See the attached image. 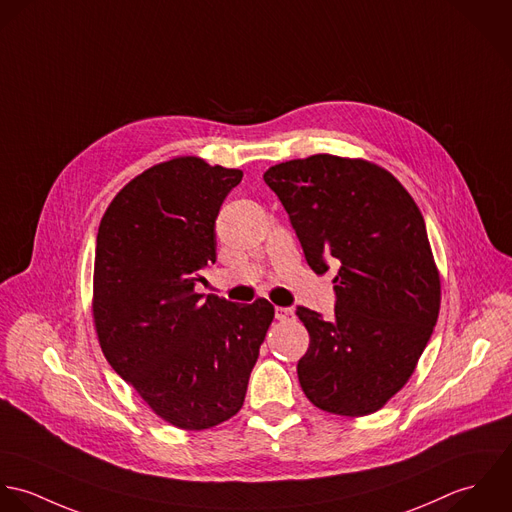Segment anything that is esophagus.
Listing matches in <instances>:
<instances>
[{"mask_svg":"<svg viewBox=\"0 0 512 512\" xmlns=\"http://www.w3.org/2000/svg\"><path fill=\"white\" fill-rule=\"evenodd\" d=\"M275 318L281 320V322H293L297 316H295V310L289 307H275Z\"/></svg>","mask_w":512,"mask_h":512,"instance_id":"obj_1","label":"esophagus"}]
</instances>
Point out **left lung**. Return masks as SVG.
<instances>
[{"mask_svg": "<svg viewBox=\"0 0 512 512\" xmlns=\"http://www.w3.org/2000/svg\"><path fill=\"white\" fill-rule=\"evenodd\" d=\"M314 273L338 267L334 316L297 308L310 344L303 392L336 415L374 413L398 394L425 350L441 283L419 207L384 168L314 154L269 168Z\"/></svg>", "mask_w": 512, "mask_h": 512, "instance_id": "1", "label": "left lung"}]
</instances>
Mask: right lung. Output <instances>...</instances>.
Masks as SVG:
<instances>
[{
  "mask_svg": "<svg viewBox=\"0 0 512 512\" xmlns=\"http://www.w3.org/2000/svg\"><path fill=\"white\" fill-rule=\"evenodd\" d=\"M241 170L182 156L128 182L104 211L93 316L104 358L164 421L209 429L245 400L275 308L196 293L215 219Z\"/></svg>",
  "mask_w": 512,
  "mask_h": 512,
  "instance_id": "right-lung-1",
  "label": "right lung"
}]
</instances>
